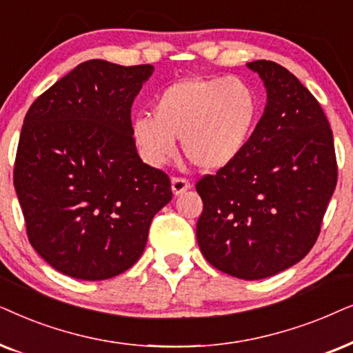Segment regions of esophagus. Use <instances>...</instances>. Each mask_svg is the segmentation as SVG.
Listing matches in <instances>:
<instances>
[{"label":"esophagus","instance_id":"1","mask_svg":"<svg viewBox=\"0 0 353 353\" xmlns=\"http://www.w3.org/2000/svg\"><path fill=\"white\" fill-rule=\"evenodd\" d=\"M171 187H172V194L174 195H181L182 192L190 189V182L187 181L185 177H172Z\"/></svg>","mask_w":353,"mask_h":353}]
</instances>
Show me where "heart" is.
<instances>
[{"label": "heart", "instance_id": "heart-1", "mask_svg": "<svg viewBox=\"0 0 353 353\" xmlns=\"http://www.w3.org/2000/svg\"><path fill=\"white\" fill-rule=\"evenodd\" d=\"M256 117V95L245 81L195 77L163 90L154 100L153 117H137L132 134L150 164L159 166L176 157L179 139L194 166L218 171L242 153Z\"/></svg>", "mask_w": 353, "mask_h": 353}]
</instances>
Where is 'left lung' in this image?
I'll return each instance as SVG.
<instances>
[{
    "label": "left lung",
    "mask_w": 353,
    "mask_h": 353,
    "mask_svg": "<svg viewBox=\"0 0 353 353\" xmlns=\"http://www.w3.org/2000/svg\"><path fill=\"white\" fill-rule=\"evenodd\" d=\"M247 65L265 82V112L242 153L196 182L203 201L196 241L216 270L253 281L312 250L336 189L337 161L330 121L308 88L272 61Z\"/></svg>",
    "instance_id": "8db88e82"
}]
</instances>
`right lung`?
Here are the masks:
<instances>
[{
    "label": "right lung",
    "mask_w": 353,
    "mask_h": 353,
    "mask_svg": "<svg viewBox=\"0 0 353 353\" xmlns=\"http://www.w3.org/2000/svg\"><path fill=\"white\" fill-rule=\"evenodd\" d=\"M153 65L79 64L37 98L19 137L14 187L27 237L70 278L103 281L134 266L153 216L172 199L140 159L130 108Z\"/></svg>",
    "instance_id": "add662e5"
}]
</instances>
